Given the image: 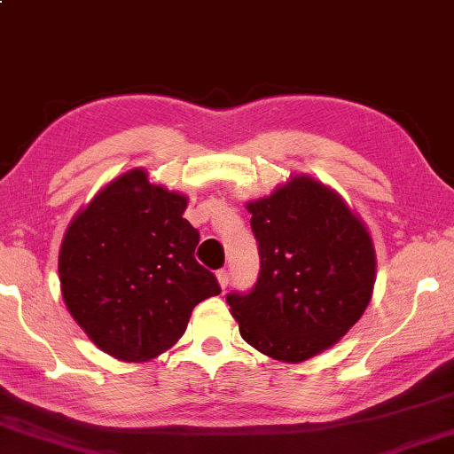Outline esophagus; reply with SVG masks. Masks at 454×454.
Listing matches in <instances>:
<instances>
[{
  "mask_svg": "<svg viewBox=\"0 0 454 454\" xmlns=\"http://www.w3.org/2000/svg\"><path fill=\"white\" fill-rule=\"evenodd\" d=\"M217 281H219V287L225 291L227 285H229V271H227V269H221V271H217Z\"/></svg>",
  "mask_w": 454,
  "mask_h": 454,
  "instance_id": "obj_1",
  "label": "esophagus"
}]
</instances>
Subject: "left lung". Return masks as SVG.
<instances>
[{
  "label": "left lung",
  "mask_w": 454,
  "mask_h": 454,
  "mask_svg": "<svg viewBox=\"0 0 454 454\" xmlns=\"http://www.w3.org/2000/svg\"><path fill=\"white\" fill-rule=\"evenodd\" d=\"M247 209L261 269L247 293H227L231 315L263 355L311 359L369 305L377 269L371 235L335 191L307 175Z\"/></svg>",
  "instance_id": "8db88e82"
}]
</instances>
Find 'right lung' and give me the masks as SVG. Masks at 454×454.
<instances>
[{
    "mask_svg": "<svg viewBox=\"0 0 454 454\" xmlns=\"http://www.w3.org/2000/svg\"><path fill=\"white\" fill-rule=\"evenodd\" d=\"M187 197L133 169L71 221L59 251L61 295L101 351L147 361L179 340L195 305L221 287L197 263Z\"/></svg>",
    "mask_w": 454,
    "mask_h": 454,
    "instance_id": "right-lung-1",
    "label": "right lung"
}]
</instances>
